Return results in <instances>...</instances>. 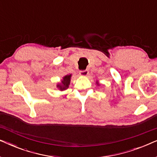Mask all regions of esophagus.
<instances>
[{
	"mask_svg": "<svg viewBox=\"0 0 157 157\" xmlns=\"http://www.w3.org/2000/svg\"><path fill=\"white\" fill-rule=\"evenodd\" d=\"M80 76H86L88 74H89V71L88 70H84V71H81L80 73H79Z\"/></svg>",
	"mask_w": 157,
	"mask_h": 157,
	"instance_id": "obj_1",
	"label": "esophagus"
}]
</instances>
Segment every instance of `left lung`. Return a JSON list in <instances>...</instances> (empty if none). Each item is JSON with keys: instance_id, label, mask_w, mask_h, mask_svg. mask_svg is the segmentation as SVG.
Returning <instances> with one entry per match:
<instances>
[{"instance_id": "1", "label": "left lung", "mask_w": 157, "mask_h": 157, "mask_svg": "<svg viewBox=\"0 0 157 157\" xmlns=\"http://www.w3.org/2000/svg\"><path fill=\"white\" fill-rule=\"evenodd\" d=\"M96 84H97L98 86H99V85H100V84H99V83H98V81H96Z\"/></svg>"}]
</instances>
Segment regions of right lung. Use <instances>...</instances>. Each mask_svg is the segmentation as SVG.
<instances>
[{"label": "right lung", "mask_w": 157, "mask_h": 157, "mask_svg": "<svg viewBox=\"0 0 157 157\" xmlns=\"http://www.w3.org/2000/svg\"><path fill=\"white\" fill-rule=\"evenodd\" d=\"M71 76V74L66 75L65 76L63 77V79L61 80V83H57L56 87L60 90V91H65L66 89H67L69 87Z\"/></svg>", "instance_id": "add662e5"}]
</instances>
